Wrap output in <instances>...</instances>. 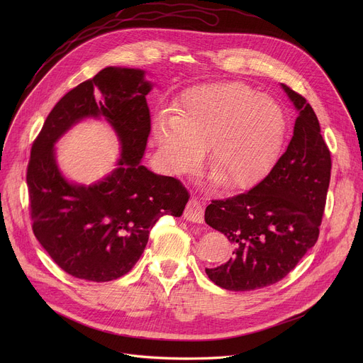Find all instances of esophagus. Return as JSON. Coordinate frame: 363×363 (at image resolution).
I'll list each match as a JSON object with an SVG mask.
<instances>
[{
  "instance_id": "34e87169",
  "label": "esophagus",
  "mask_w": 363,
  "mask_h": 363,
  "mask_svg": "<svg viewBox=\"0 0 363 363\" xmlns=\"http://www.w3.org/2000/svg\"><path fill=\"white\" fill-rule=\"evenodd\" d=\"M184 218L186 221L198 223V224H201L203 221V210H202V205L198 199L192 198L188 201L186 208L184 211Z\"/></svg>"
}]
</instances>
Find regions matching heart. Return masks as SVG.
Returning <instances> with one entry per match:
<instances>
[{
    "instance_id": "heart-1",
    "label": "heart",
    "mask_w": 363,
    "mask_h": 363,
    "mask_svg": "<svg viewBox=\"0 0 363 363\" xmlns=\"http://www.w3.org/2000/svg\"><path fill=\"white\" fill-rule=\"evenodd\" d=\"M286 135L279 103L240 82L195 86L161 113L152 136L167 169L194 172L208 145L206 171L224 191H242L263 179L276 164Z\"/></svg>"
}]
</instances>
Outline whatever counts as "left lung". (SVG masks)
Masks as SVG:
<instances>
[{
    "mask_svg": "<svg viewBox=\"0 0 363 363\" xmlns=\"http://www.w3.org/2000/svg\"><path fill=\"white\" fill-rule=\"evenodd\" d=\"M281 87L298 113L286 152L252 189L216 199L205 210V223L234 244L225 264L205 269L211 281L227 290L248 291L280 281L319 237L330 152L312 106L286 84Z\"/></svg>",
    "mask_w": 363,
    "mask_h": 363,
    "instance_id": "8db88e82",
    "label": "left lung"
}]
</instances>
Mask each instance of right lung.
I'll list each match as a JSON object with an SVG mask.
<instances>
[{
  "label": "right lung",
  "instance_id": "obj_1",
  "mask_svg": "<svg viewBox=\"0 0 363 363\" xmlns=\"http://www.w3.org/2000/svg\"><path fill=\"white\" fill-rule=\"evenodd\" d=\"M145 70L106 67L65 94L31 147L27 185L33 231L55 263L73 277L103 283L132 270L162 216L181 217L189 199L182 184L142 165L150 116ZM103 118L121 143L117 168L103 180L70 183L54 145L76 123Z\"/></svg>",
  "mask_w": 363,
  "mask_h": 363
}]
</instances>
